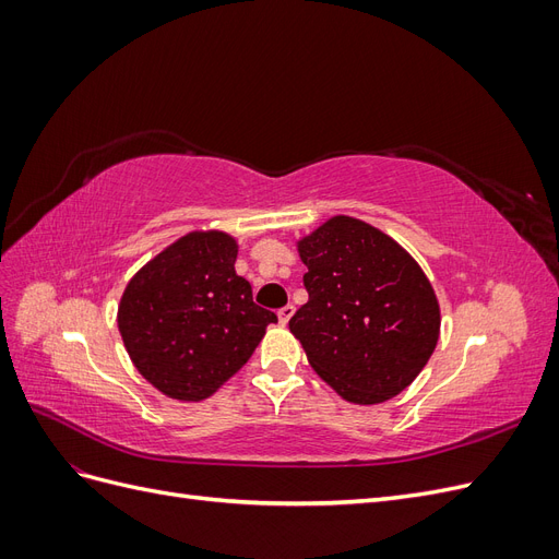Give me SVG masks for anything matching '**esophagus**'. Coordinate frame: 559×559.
<instances>
[{
  "label": "esophagus",
  "instance_id": "esophagus-1",
  "mask_svg": "<svg viewBox=\"0 0 559 559\" xmlns=\"http://www.w3.org/2000/svg\"><path fill=\"white\" fill-rule=\"evenodd\" d=\"M294 312H296V308L294 306H284L280 312H277V319H280V324L282 326H286L289 324V319L294 317Z\"/></svg>",
  "mask_w": 559,
  "mask_h": 559
}]
</instances>
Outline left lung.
<instances>
[{
  "label": "left lung",
  "mask_w": 559,
  "mask_h": 559,
  "mask_svg": "<svg viewBox=\"0 0 559 559\" xmlns=\"http://www.w3.org/2000/svg\"><path fill=\"white\" fill-rule=\"evenodd\" d=\"M308 302L289 329L317 376L349 403L401 394L427 366L441 333L431 282L389 235L333 216L298 240Z\"/></svg>",
  "instance_id": "left-lung-1"
}]
</instances>
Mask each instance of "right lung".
Wrapping results in <instances>:
<instances>
[{"instance_id": "1", "label": "right lung", "mask_w": 559, "mask_h": 559, "mask_svg": "<svg viewBox=\"0 0 559 559\" xmlns=\"http://www.w3.org/2000/svg\"><path fill=\"white\" fill-rule=\"evenodd\" d=\"M238 242L195 230L134 275L118 306V331L134 368L158 392L202 401L249 361L277 314L259 308L235 273Z\"/></svg>"}]
</instances>
